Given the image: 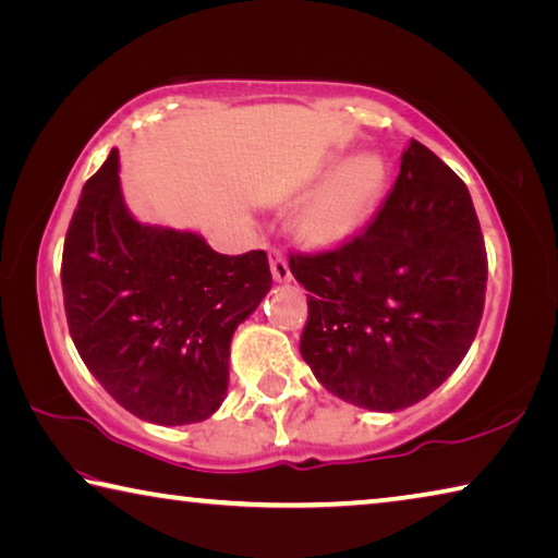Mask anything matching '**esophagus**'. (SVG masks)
<instances>
[{"label": "esophagus", "mask_w": 558, "mask_h": 558, "mask_svg": "<svg viewBox=\"0 0 558 558\" xmlns=\"http://www.w3.org/2000/svg\"><path fill=\"white\" fill-rule=\"evenodd\" d=\"M270 270H272V278H276L278 282H288L292 278L288 258L282 256V251H278V248L270 251Z\"/></svg>", "instance_id": "34e87169"}]
</instances>
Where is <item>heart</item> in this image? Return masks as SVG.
<instances>
[{"mask_svg":"<svg viewBox=\"0 0 558 558\" xmlns=\"http://www.w3.org/2000/svg\"><path fill=\"white\" fill-rule=\"evenodd\" d=\"M337 163V157H329L323 165V172H336L310 194L298 214L302 241L315 248H337L352 241L372 219L389 182V167L374 153L347 159L339 168Z\"/></svg>","mask_w":558,"mask_h":558,"instance_id":"heart-1","label":"heart"}]
</instances>
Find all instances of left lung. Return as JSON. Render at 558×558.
<instances>
[{"instance_id":"8db88e82","label":"left lung","mask_w":558,"mask_h":558,"mask_svg":"<svg viewBox=\"0 0 558 558\" xmlns=\"http://www.w3.org/2000/svg\"><path fill=\"white\" fill-rule=\"evenodd\" d=\"M307 295L300 354L329 393L369 411L418 403L465 359L485 310L487 251L462 179L418 140L352 241L290 253Z\"/></svg>"}]
</instances>
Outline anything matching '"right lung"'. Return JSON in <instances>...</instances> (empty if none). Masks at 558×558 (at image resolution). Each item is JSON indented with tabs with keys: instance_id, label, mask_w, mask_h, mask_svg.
I'll return each mask as SVG.
<instances>
[{
	"instance_id": "1",
	"label": "right lung",
	"mask_w": 558,
	"mask_h": 558,
	"mask_svg": "<svg viewBox=\"0 0 558 558\" xmlns=\"http://www.w3.org/2000/svg\"><path fill=\"white\" fill-rule=\"evenodd\" d=\"M266 251L216 253L202 235L135 221L118 149L83 186L61 260L75 349L122 409L157 426L209 418L231 337L270 290Z\"/></svg>"
}]
</instances>
